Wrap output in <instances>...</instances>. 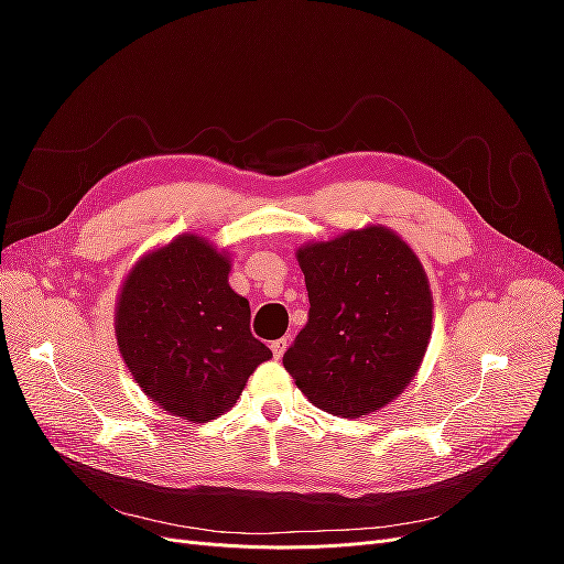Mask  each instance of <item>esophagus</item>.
Returning a JSON list of instances; mask_svg holds the SVG:
<instances>
[{
  "mask_svg": "<svg viewBox=\"0 0 564 564\" xmlns=\"http://www.w3.org/2000/svg\"><path fill=\"white\" fill-rule=\"evenodd\" d=\"M286 346H289L286 336H282V338H278V340H272V344H270V348H272V355H275L278 360H280V357H282V355H284V350H286Z\"/></svg>",
  "mask_w": 564,
  "mask_h": 564,
  "instance_id": "esophagus-1",
  "label": "esophagus"
}]
</instances>
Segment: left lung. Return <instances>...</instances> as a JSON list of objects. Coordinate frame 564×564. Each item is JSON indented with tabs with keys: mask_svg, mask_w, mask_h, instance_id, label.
I'll return each instance as SVG.
<instances>
[{
	"mask_svg": "<svg viewBox=\"0 0 564 564\" xmlns=\"http://www.w3.org/2000/svg\"><path fill=\"white\" fill-rule=\"evenodd\" d=\"M311 311L282 365L324 412L357 419L412 381L433 327L425 272L395 232L352 230L299 249Z\"/></svg>",
	"mask_w": 564,
	"mask_h": 564,
	"instance_id": "left-lung-1",
	"label": "left lung"
}]
</instances>
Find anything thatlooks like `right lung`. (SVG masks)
<instances>
[{
  "label": "right lung",
  "mask_w": 564,
  "mask_h": 564,
  "mask_svg": "<svg viewBox=\"0 0 564 564\" xmlns=\"http://www.w3.org/2000/svg\"><path fill=\"white\" fill-rule=\"evenodd\" d=\"M230 261L183 235L131 270L117 303V344L131 377L164 412L212 421L237 402L272 352L249 329Z\"/></svg>",
  "instance_id": "right-lung-1"
}]
</instances>
